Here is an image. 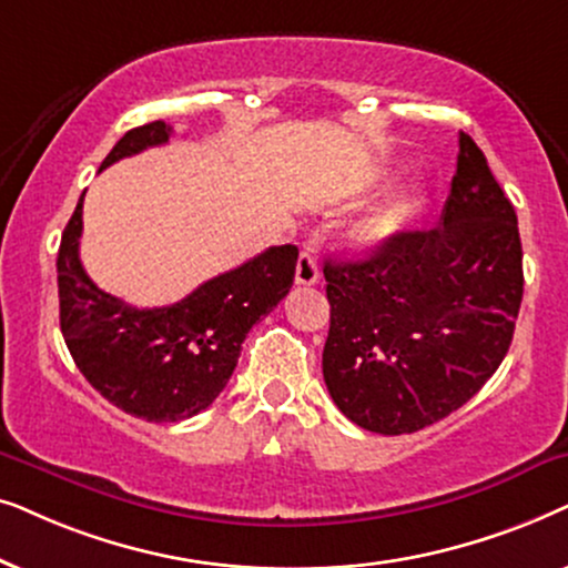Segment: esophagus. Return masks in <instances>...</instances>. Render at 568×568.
I'll return each mask as SVG.
<instances>
[{
  "mask_svg": "<svg viewBox=\"0 0 568 568\" xmlns=\"http://www.w3.org/2000/svg\"><path fill=\"white\" fill-rule=\"evenodd\" d=\"M296 283L298 285L320 283V264H316L312 252H301L298 264H296Z\"/></svg>",
  "mask_w": 568,
  "mask_h": 568,
  "instance_id": "esophagus-1",
  "label": "esophagus"
}]
</instances>
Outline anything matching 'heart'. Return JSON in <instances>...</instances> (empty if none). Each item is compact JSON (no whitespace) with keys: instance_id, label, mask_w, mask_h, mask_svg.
<instances>
[{"instance_id":"heart-1","label":"heart","mask_w":568,"mask_h":568,"mask_svg":"<svg viewBox=\"0 0 568 568\" xmlns=\"http://www.w3.org/2000/svg\"><path fill=\"white\" fill-rule=\"evenodd\" d=\"M415 210H418V196L415 194L395 196V200L374 207L372 213L363 215L361 221L355 223V244L361 248H382L392 244V241L407 229V223L413 221Z\"/></svg>"}]
</instances>
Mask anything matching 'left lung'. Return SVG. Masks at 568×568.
<instances>
[{
  "label": "left lung",
  "mask_w": 568,
  "mask_h": 568,
  "mask_svg": "<svg viewBox=\"0 0 568 568\" xmlns=\"http://www.w3.org/2000/svg\"><path fill=\"white\" fill-rule=\"evenodd\" d=\"M324 280V384L355 426L413 434L478 395L511 345L525 275L517 213L470 134L436 229L327 260Z\"/></svg>",
  "instance_id": "8db88e82"
}]
</instances>
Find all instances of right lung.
I'll use <instances>...</instances> for the list:
<instances>
[{
    "label": "right lung",
    "instance_id": "right-lung-1",
    "mask_svg": "<svg viewBox=\"0 0 568 568\" xmlns=\"http://www.w3.org/2000/svg\"><path fill=\"white\" fill-rule=\"evenodd\" d=\"M169 138L165 121L130 130L105 155L101 171L121 158L165 145ZM82 196L57 256L64 343L82 376L119 410L150 423L192 418L229 384L248 329L288 296L298 248L270 246L176 304L134 308L98 288L82 270Z\"/></svg>",
    "mask_w": 568,
    "mask_h": 568
}]
</instances>
